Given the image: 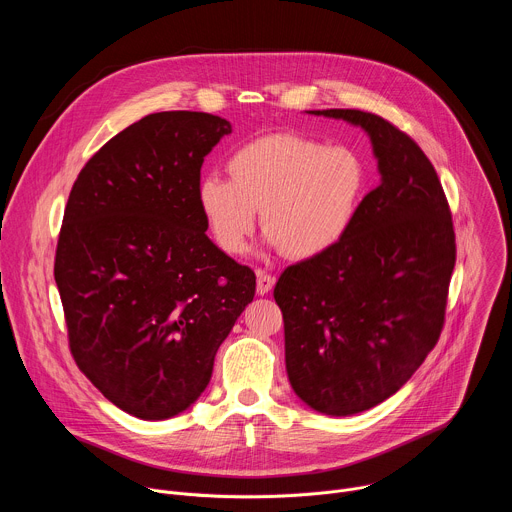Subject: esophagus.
<instances>
[{
  "label": "esophagus",
  "instance_id": "1",
  "mask_svg": "<svg viewBox=\"0 0 512 512\" xmlns=\"http://www.w3.org/2000/svg\"><path fill=\"white\" fill-rule=\"evenodd\" d=\"M275 285V277L269 275L265 269H257V294L265 296L273 289Z\"/></svg>",
  "mask_w": 512,
  "mask_h": 512
}]
</instances>
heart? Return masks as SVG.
<instances>
[{"mask_svg":"<svg viewBox=\"0 0 512 512\" xmlns=\"http://www.w3.org/2000/svg\"><path fill=\"white\" fill-rule=\"evenodd\" d=\"M231 180L208 174L198 182L206 229L223 253L237 255L261 229L291 259H314L348 233L362 202L367 172L342 145L298 133L257 137L229 158Z\"/></svg>","mask_w":512,"mask_h":512,"instance_id":"1","label":"heart"}]
</instances>
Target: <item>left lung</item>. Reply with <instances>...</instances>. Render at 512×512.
<instances>
[{
	"instance_id": "8db88e82",
	"label": "left lung",
	"mask_w": 512,
	"mask_h": 512,
	"mask_svg": "<svg viewBox=\"0 0 512 512\" xmlns=\"http://www.w3.org/2000/svg\"><path fill=\"white\" fill-rule=\"evenodd\" d=\"M312 113L367 131L383 178L346 237L289 265L273 298L296 395L320 413L352 415L397 393L440 340L456 233L442 182L415 139L375 113Z\"/></svg>"
}]
</instances>
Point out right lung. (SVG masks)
<instances>
[{
	"label": "right lung",
	"mask_w": 512,
	"mask_h": 512,
	"mask_svg": "<svg viewBox=\"0 0 512 512\" xmlns=\"http://www.w3.org/2000/svg\"><path fill=\"white\" fill-rule=\"evenodd\" d=\"M231 123L152 113L111 137L64 208L54 279L68 348L119 409L168 419L206 389L218 346L255 296V273L206 237L204 156Z\"/></svg>",
	"instance_id": "obj_1"
}]
</instances>
